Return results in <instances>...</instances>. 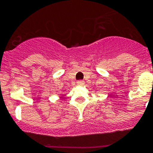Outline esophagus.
I'll return each mask as SVG.
<instances>
[{
    "label": "esophagus",
    "instance_id": "obj_1",
    "mask_svg": "<svg viewBox=\"0 0 153 153\" xmlns=\"http://www.w3.org/2000/svg\"><path fill=\"white\" fill-rule=\"evenodd\" d=\"M76 83L79 85H83L84 84H85V82H84L83 80H78L77 82H76Z\"/></svg>",
    "mask_w": 153,
    "mask_h": 153
}]
</instances>
